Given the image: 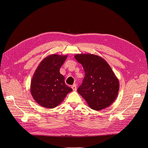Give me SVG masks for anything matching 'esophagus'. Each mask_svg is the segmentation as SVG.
Wrapping results in <instances>:
<instances>
[{
  "label": "esophagus",
  "instance_id": "obj_1",
  "mask_svg": "<svg viewBox=\"0 0 148 148\" xmlns=\"http://www.w3.org/2000/svg\"><path fill=\"white\" fill-rule=\"evenodd\" d=\"M71 88H72V89L74 91H75L77 90V85L75 84H74L73 86H71Z\"/></svg>",
  "mask_w": 148,
  "mask_h": 148
}]
</instances>
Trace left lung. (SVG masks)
I'll return each instance as SVG.
<instances>
[{"label":"left lung","instance_id":"1","mask_svg":"<svg viewBox=\"0 0 148 148\" xmlns=\"http://www.w3.org/2000/svg\"><path fill=\"white\" fill-rule=\"evenodd\" d=\"M85 73L82 83L77 89L91 108L100 110L110 106L117 97L119 81L107 62L91 54H76Z\"/></svg>","mask_w":148,"mask_h":148}]
</instances>
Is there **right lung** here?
Wrapping results in <instances>:
<instances>
[{
  "instance_id": "obj_1",
  "label": "right lung",
  "mask_w": 148,
  "mask_h": 148,
  "mask_svg": "<svg viewBox=\"0 0 148 148\" xmlns=\"http://www.w3.org/2000/svg\"><path fill=\"white\" fill-rule=\"evenodd\" d=\"M67 56L52 54L44 59L34 74L30 92L40 106L53 108L60 104L68 93L73 89L65 83V77L60 73V68Z\"/></svg>"
}]
</instances>
